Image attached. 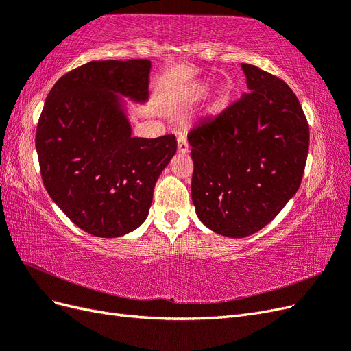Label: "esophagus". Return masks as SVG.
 <instances>
[{
	"label": "esophagus",
	"instance_id": "34e87169",
	"mask_svg": "<svg viewBox=\"0 0 351 351\" xmlns=\"http://www.w3.org/2000/svg\"><path fill=\"white\" fill-rule=\"evenodd\" d=\"M178 152L180 154H189L190 151V146H189V142H187V137L184 134H180L178 136Z\"/></svg>",
	"mask_w": 351,
	"mask_h": 351
}]
</instances>
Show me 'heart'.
Wrapping results in <instances>:
<instances>
[{
    "instance_id": "b5f03b06",
    "label": "heart",
    "mask_w": 351,
    "mask_h": 351,
    "mask_svg": "<svg viewBox=\"0 0 351 351\" xmlns=\"http://www.w3.org/2000/svg\"><path fill=\"white\" fill-rule=\"evenodd\" d=\"M208 92V84H202V86H199V89H197V95L199 97H202V95H205ZM227 93L226 92H221L218 97H217V99H215V104H214V107H215V110H221L222 107H224V105L227 104Z\"/></svg>"
}]
</instances>
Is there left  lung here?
<instances>
[{
  "label": "left lung",
  "mask_w": 351,
  "mask_h": 351,
  "mask_svg": "<svg viewBox=\"0 0 351 351\" xmlns=\"http://www.w3.org/2000/svg\"><path fill=\"white\" fill-rule=\"evenodd\" d=\"M241 69L250 92L187 134L196 214L232 239L280 214L300 187L309 151V124L289 84L256 66Z\"/></svg>",
  "instance_id": "left-lung-1"
}]
</instances>
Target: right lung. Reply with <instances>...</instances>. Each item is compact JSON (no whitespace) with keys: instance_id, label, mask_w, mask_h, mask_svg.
Here are the masks:
<instances>
[{"instance_id":"right-lung-1","label":"right lung","mask_w":351,"mask_h":351,"mask_svg":"<svg viewBox=\"0 0 351 351\" xmlns=\"http://www.w3.org/2000/svg\"><path fill=\"white\" fill-rule=\"evenodd\" d=\"M149 60L90 61L61 76L36 127L42 182L83 231L120 237L139 227L159 174L177 151L174 134L132 137L115 93L147 98Z\"/></svg>"}]
</instances>
